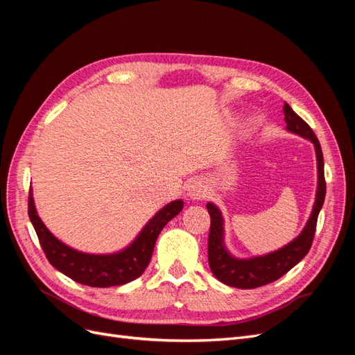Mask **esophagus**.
<instances>
[{
	"mask_svg": "<svg viewBox=\"0 0 355 355\" xmlns=\"http://www.w3.org/2000/svg\"><path fill=\"white\" fill-rule=\"evenodd\" d=\"M187 194L192 201H201L207 197V185L201 179H192L187 187Z\"/></svg>",
	"mask_w": 355,
	"mask_h": 355,
	"instance_id": "34e87169",
	"label": "esophagus"
}]
</instances>
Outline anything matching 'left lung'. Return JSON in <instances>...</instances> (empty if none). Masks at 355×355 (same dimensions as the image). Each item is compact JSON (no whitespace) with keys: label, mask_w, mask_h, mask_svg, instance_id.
<instances>
[{"label":"left lung","mask_w":355,"mask_h":355,"mask_svg":"<svg viewBox=\"0 0 355 355\" xmlns=\"http://www.w3.org/2000/svg\"><path fill=\"white\" fill-rule=\"evenodd\" d=\"M284 121L286 130L313 142L317 157V192L313 211L309 219L295 240L286 244L282 249L266 253L263 256H253L247 259H240L230 253L225 245L223 216L218 206L207 202V211L210 214V234H209V265L213 275L223 284L237 288H254L270 284L283 277L304 259L311 249L314 240L318 213L323 207L326 197V180H324V159L317 136L302 118H300L290 105L284 102Z\"/></svg>","instance_id":"left-lung-1"}]
</instances>
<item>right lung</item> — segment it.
Instances as JSON below:
<instances>
[{
  "mask_svg": "<svg viewBox=\"0 0 355 355\" xmlns=\"http://www.w3.org/2000/svg\"><path fill=\"white\" fill-rule=\"evenodd\" d=\"M182 209H184L182 200L166 204L148 220L137 237L125 249L115 253L94 254L72 249L49 231L37 213L32 188L29 189L28 200L29 219L49 262L73 282L90 287L123 286L141 277L151 261L161 230L166 227L168 220L179 214Z\"/></svg>",
  "mask_w": 355,
  "mask_h": 355,
  "instance_id": "obj_1",
  "label": "right lung"
}]
</instances>
